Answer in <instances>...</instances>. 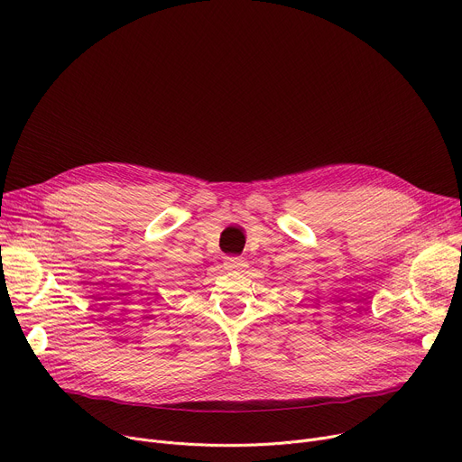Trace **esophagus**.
Segmentation results:
<instances>
[{"label": "esophagus", "mask_w": 462, "mask_h": 462, "mask_svg": "<svg viewBox=\"0 0 462 462\" xmlns=\"http://www.w3.org/2000/svg\"><path fill=\"white\" fill-rule=\"evenodd\" d=\"M245 266H247V263L240 257H227L224 263V268L231 270V272H244Z\"/></svg>", "instance_id": "esophagus-1"}]
</instances>
